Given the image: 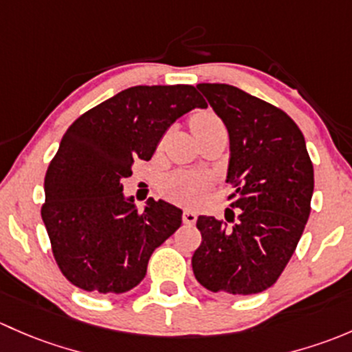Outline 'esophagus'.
<instances>
[{
	"instance_id": "1",
	"label": "esophagus",
	"mask_w": 352,
	"mask_h": 352,
	"mask_svg": "<svg viewBox=\"0 0 352 352\" xmlns=\"http://www.w3.org/2000/svg\"><path fill=\"white\" fill-rule=\"evenodd\" d=\"M197 212H193V210H190V208H186L183 212V222L184 223H188V226H193L195 222H197Z\"/></svg>"
}]
</instances>
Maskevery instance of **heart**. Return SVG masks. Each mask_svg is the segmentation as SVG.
<instances>
[{
  "instance_id": "obj_1",
  "label": "heart",
  "mask_w": 352,
  "mask_h": 352,
  "mask_svg": "<svg viewBox=\"0 0 352 352\" xmlns=\"http://www.w3.org/2000/svg\"><path fill=\"white\" fill-rule=\"evenodd\" d=\"M220 123L222 122L219 120V117H215L210 111H200L191 118V130H193V133H197L198 130L220 125ZM203 184H205V179L200 176L190 175V173H176L164 181V191L176 200L190 201L200 195Z\"/></svg>"
}]
</instances>
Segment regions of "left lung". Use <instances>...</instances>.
Wrapping results in <instances>:
<instances>
[{
	"label": "left lung",
	"instance_id": "8db88e82",
	"mask_svg": "<svg viewBox=\"0 0 352 352\" xmlns=\"http://www.w3.org/2000/svg\"><path fill=\"white\" fill-rule=\"evenodd\" d=\"M226 123L234 184L227 221L200 215L195 278L213 293L252 295L276 283L310 215L314 166L302 130L280 108L230 85L197 86ZM236 220L234 221L233 219Z\"/></svg>",
	"mask_w": 352,
	"mask_h": 352
}]
</instances>
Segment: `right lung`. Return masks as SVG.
Wrapping results in <instances>:
<instances>
[{"mask_svg":"<svg viewBox=\"0 0 352 352\" xmlns=\"http://www.w3.org/2000/svg\"><path fill=\"white\" fill-rule=\"evenodd\" d=\"M193 108H206L195 86H133L82 113L64 133L47 169L42 220L72 285L103 295L135 288L155 248L179 229L177 206L149 198L139 212L122 181Z\"/></svg>","mask_w":352,"mask_h":352,"instance_id":"1","label":"right lung"}]
</instances>
